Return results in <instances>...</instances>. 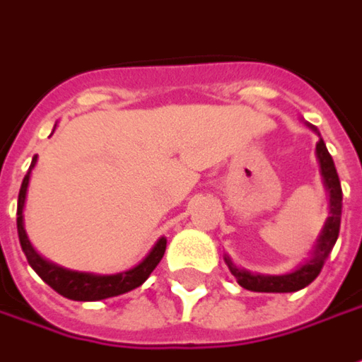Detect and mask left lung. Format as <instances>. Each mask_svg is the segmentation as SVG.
I'll return each mask as SVG.
<instances>
[{
    "mask_svg": "<svg viewBox=\"0 0 362 362\" xmlns=\"http://www.w3.org/2000/svg\"><path fill=\"white\" fill-rule=\"evenodd\" d=\"M317 154L320 160V172L325 184L330 192V216L327 218V224L320 232L317 240V250L313 260H308L306 264L294 270L291 274H282V276H260V274H250L246 270H238L226 258L230 272L236 276L238 284L246 288V291H255V293H296L300 288L308 286L310 282L320 274V270L325 267V260L329 258L332 246L339 238V230H341V212H343V188H341V180L334 168L332 156L329 154L325 140L320 138L317 142Z\"/></svg>",
    "mask_w": 362,
    "mask_h": 362,
    "instance_id": "obj_1",
    "label": "left lung"
}]
</instances>
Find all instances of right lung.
<instances>
[{
	"mask_svg": "<svg viewBox=\"0 0 362 362\" xmlns=\"http://www.w3.org/2000/svg\"><path fill=\"white\" fill-rule=\"evenodd\" d=\"M33 164H35V156H33L32 166L28 170L25 178L21 182V188H19L18 234L21 250L28 258L30 267L40 274V279L45 284H49L57 294L66 296L69 300H104L110 296H118V294L130 293L134 288H138L152 274L158 262L162 260V256L166 252V238H160L156 246L152 248V252L146 256L138 267L126 270V272H119V274H110V276H95V274H88V272H74V270L59 268L56 264H49L33 250L32 244L28 240V234L23 230V204H25V194H28Z\"/></svg>",
	"mask_w": 362,
	"mask_h": 362,
	"instance_id": "add662e5",
	"label": "right lung"
}]
</instances>
